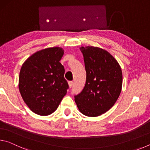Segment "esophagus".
Segmentation results:
<instances>
[{"label":"esophagus","mask_w":150,"mask_h":150,"mask_svg":"<svg viewBox=\"0 0 150 150\" xmlns=\"http://www.w3.org/2000/svg\"><path fill=\"white\" fill-rule=\"evenodd\" d=\"M69 87H73V81H69Z\"/></svg>","instance_id":"34e87169"}]
</instances>
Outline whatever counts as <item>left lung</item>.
Listing matches in <instances>:
<instances>
[{
	"instance_id": "1",
	"label": "left lung",
	"mask_w": 150,
	"mask_h": 150,
	"mask_svg": "<svg viewBox=\"0 0 150 150\" xmlns=\"http://www.w3.org/2000/svg\"><path fill=\"white\" fill-rule=\"evenodd\" d=\"M87 77L83 91L75 95L79 110L87 116H100L112 108L122 85L121 68L112 55L101 48L81 47Z\"/></svg>"
}]
</instances>
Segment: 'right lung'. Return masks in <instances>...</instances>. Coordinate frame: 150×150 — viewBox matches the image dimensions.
Returning a JSON list of instances; mask_svg holds the SVG:
<instances>
[{
  "label": "right lung",
  "instance_id": "obj_1",
  "mask_svg": "<svg viewBox=\"0 0 150 150\" xmlns=\"http://www.w3.org/2000/svg\"><path fill=\"white\" fill-rule=\"evenodd\" d=\"M63 55L62 48H47L31 55L22 66L20 93L37 115L47 116L56 110L69 88L64 67L59 62Z\"/></svg>",
  "mask_w": 150,
  "mask_h": 150
}]
</instances>
